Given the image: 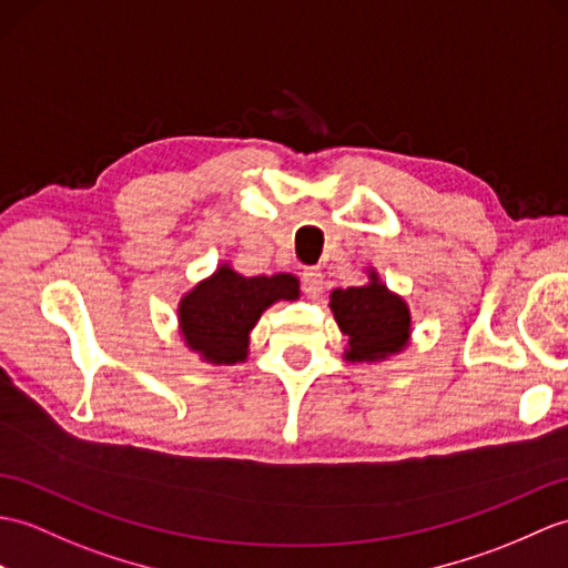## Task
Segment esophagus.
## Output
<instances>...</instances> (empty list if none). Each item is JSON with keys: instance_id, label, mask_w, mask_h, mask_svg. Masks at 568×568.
Segmentation results:
<instances>
[{"instance_id": "34e87169", "label": "esophagus", "mask_w": 568, "mask_h": 568, "mask_svg": "<svg viewBox=\"0 0 568 568\" xmlns=\"http://www.w3.org/2000/svg\"><path fill=\"white\" fill-rule=\"evenodd\" d=\"M302 293H305L310 300H316L324 293V278L316 268H307L302 273Z\"/></svg>"}]
</instances>
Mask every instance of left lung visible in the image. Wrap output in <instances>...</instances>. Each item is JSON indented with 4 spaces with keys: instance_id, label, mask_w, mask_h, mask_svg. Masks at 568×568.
Segmentation results:
<instances>
[{
    "instance_id": "obj_1",
    "label": "left lung",
    "mask_w": 568,
    "mask_h": 568,
    "mask_svg": "<svg viewBox=\"0 0 568 568\" xmlns=\"http://www.w3.org/2000/svg\"><path fill=\"white\" fill-rule=\"evenodd\" d=\"M328 307L348 336L346 361H382L408 344L412 314L406 302L392 295L375 273L363 287L334 290Z\"/></svg>"
}]
</instances>
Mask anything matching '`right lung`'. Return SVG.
I'll list each match as a JSON object with an SVG mask.
<instances>
[{
	"label": "right lung",
	"mask_w": 568,
	"mask_h": 568,
	"mask_svg": "<svg viewBox=\"0 0 568 568\" xmlns=\"http://www.w3.org/2000/svg\"><path fill=\"white\" fill-rule=\"evenodd\" d=\"M300 297L295 275L275 273L244 278L230 266H222L207 281L197 283L181 300V334L191 351L203 361L232 365L246 361L248 332L273 302Z\"/></svg>",
	"instance_id": "add662e5"
}]
</instances>
